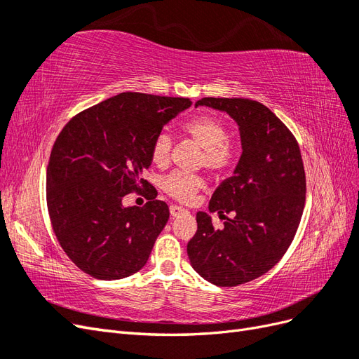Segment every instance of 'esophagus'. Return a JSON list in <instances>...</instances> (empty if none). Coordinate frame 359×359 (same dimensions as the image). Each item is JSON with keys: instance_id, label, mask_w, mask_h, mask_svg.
<instances>
[{"instance_id": "1", "label": "esophagus", "mask_w": 359, "mask_h": 359, "mask_svg": "<svg viewBox=\"0 0 359 359\" xmlns=\"http://www.w3.org/2000/svg\"><path fill=\"white\" fill-rule=\"evenodd\" d=\"M169 211H170L172 217H180L184 214H189V211L186 208H182V206H178V205H170Z\"/></svg>"}]
</instances>
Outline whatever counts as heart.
<instances>
[{
    "instance_id": "heart-1",
    "label": "heart",
    "mask_w": 359,
    "mask_h": 359,
    "mask_svg": "<svg viewBox=\"0 0 359 359\" xmlns=\"http://www.w3.org/2000/svg\"><path fill=\"white\" fill-rule=\"evenodd\" d=\"M184 132L201 148H203L201 163L205 168L215 173H223L233 168L238 151L232 140L227 139L229 137V128L222 118L210 114L198 115L184 124ZM170 149L172 136L163 130L151 145V161L156 166L168 165ZM160 186L170 198L180 202H189L199 189L203 187V180L199 175L172 172L160 181Z\"/></svg>"
}]
</instances>
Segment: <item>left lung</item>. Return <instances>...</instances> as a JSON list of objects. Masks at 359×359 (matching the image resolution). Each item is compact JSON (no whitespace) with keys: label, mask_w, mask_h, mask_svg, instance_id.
<instances>
[{"label":"left lung","mask_w":359,"mask_h":359,"mask_svg":"<svg viewBox=\"0 0 359 359\" xmlns=\"http://www.w3.org/2000/svg\"><path fill=\"white\" fill-rule=\"evenodd\" d=\"M194 106L226 112L240 128L243 154L215 189L210 212L196 214L198 231L187 244L196 273L217 286H238L273 268L289 248L306 203V172L297 139L262 103L205 97Z\"/></svg>","instance_id":"obj_1"}]
</instances>
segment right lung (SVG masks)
<instances>
[{
    "instance_id": "obj_1",
    "label": "right lung",
    "mask_w": 359,
    "mask_h": 359,
    "mask_svg": "<svg viewBox=\"0 0 359 359\" xmlns=\"http://www.w3.org/2000/svg\"><path fill=\"white\" fill-rule=\"evenodd\" d=\"M181 97L121 93L78 114L53 144L46 170L50 223L73 264L100 280L144 268L169 208L149 189V201L123 198L148 181L151 145L170 119L189 109Z\"/></svg>"
}]
</instances>
